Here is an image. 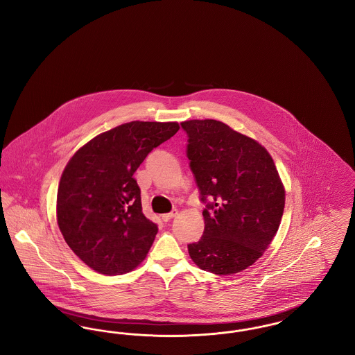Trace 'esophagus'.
Here are the masks:
<instances>
[{
  "label": "esophagus",
  "instance_id": "34e87169",
  "mask_svg": "<svg viewBox=\"0 0 355 355\" xmlns=\"http://www.w3.org/2000/svg\"><path fill=\"white\" fill-rule=\"evenodd\" d=\"M177 214H178V210H177V209H173L170 213H165V214H162L161 217H162V220H165V222H168V220H171V218H174Z\"/></svg>",
  "mask_w": 355,
  "mask_h": 355
}]
</instances>
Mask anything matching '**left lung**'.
<instances>
[{
  "label": "left lung",
  "mask_w": 355,
  "mask_h": 355,
  "mask_svg": "<svg viewBox=\"0 0 355 355\" xmlns=\"http://www.w3.org/2000/svg\"><path fill=\"white\" fill-rule=\"evenodd\" d=\"M201 201L203 236L187 245L202 270L229 275L265 253L285 207V189L268 150L216 119L181 123Z\"/></svg>",
  "instance_id": "8db88e82"
}]
</instances>
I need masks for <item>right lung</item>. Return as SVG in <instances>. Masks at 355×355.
<instances>
[{
  "instance_id": "1",
  "label": "right lung",
  "mask_w": 355,
  "mask_h": 355,
  "mask_svg": "<svg viewBox=\"0 0 355 355\" xmlns=\"http://www.w3.org/2000/svg\"><path fill=\"white\" fill-rule=\"evenodd\" d=\"M178 129L177 122H128L94 137L69 161L57 220L69 248L93 270L119 275L145 259L158 226L142 213L133 174Z\"/></svg>"
}]
</instances>
